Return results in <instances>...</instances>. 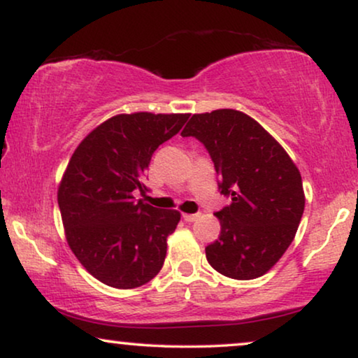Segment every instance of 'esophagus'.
I'll return each instance as SVG.
<instances>
[{"instance_id": "34e87169", "label": "esophagus", "mask_w": 358, "mask_h": 358, "mask_svg": "<svg viewBox=\"0 0 358 358\" xmlns=\"http://www.w3.org/2000/svg\"><path fill=\"white\" fill-rule=\"evenodd\" d=\"M182 218L185 220V222H195V220L199 218V213H184Z\"/></svg>"}]
</instances>
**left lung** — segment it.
<instances>
[{"instance_id":"obj_1","label":"left lung","mask_w":358,"mask_h":358,"mask_svg":"<svg viewBox=\"0 0 358 358\" xmlns=\"http://www.w3.org/2000/svg\"><path fill=\"white\" fill-rule=\"evenodd\" d=\"M180 135L207 148L220 194L231 199L215 213L222 231L205 248L208 264L236 280L264 275L290 246L301 222L300 171L261 124L239 110L194 114Z\"/></svg>"}]
</instances>
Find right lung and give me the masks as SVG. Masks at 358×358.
Here are the masks:
<instances>
[{"instance_id":"add662e5","label":"right lung","mask_w":358,"mask_h":358,"mask_svg":"<svg viewBox=\"0 0 358 358\" xmlns=\"http://www.w3.org/2000/svg\"><path fill=\"white\" fill-rule=\"evenodd\" d=\"M189 114H120L96 127L73 153L58 187L66 241L87 272L129 290L148 283L164 264L166 239L180 213L135 200L145 194L151 156Z\"/></svg>"}]
</instances>
